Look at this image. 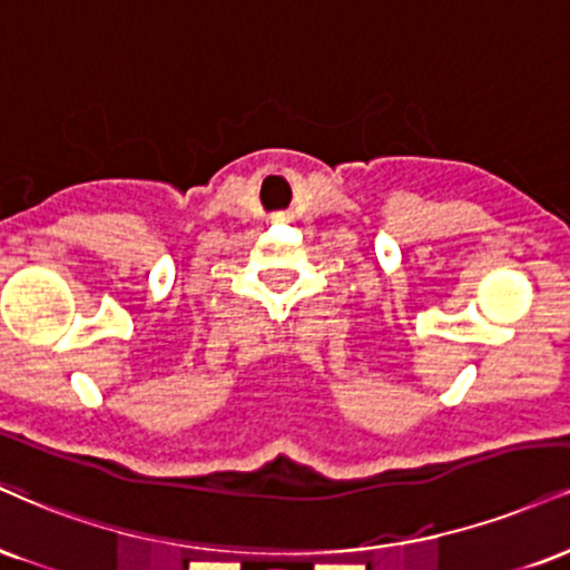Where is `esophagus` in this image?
Masks as SVG:
<instances>
[{"instance_id":"esophagus-1","label":"esophagus","mask_w":570,"mask_h":570,"mask_svg":"<svg viewBox=\"0 0 570 570\" xmlns=\"http://www.w3.org/2000/svg\"><path fill=\"white\" fill-rule=\"evenodd\" d=\"M272 220H274V224H287V220H291V216H287V213H274Z\"/></svg>"}]
</instances>
